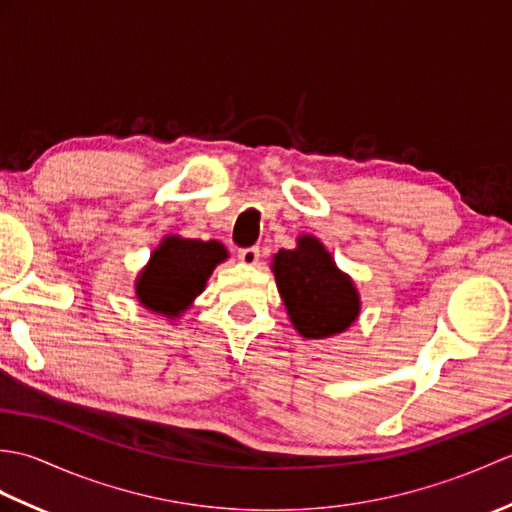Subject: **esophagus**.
Returning a JSON list of instances; mask_svg holds the SVG:
<instances>
[{
  "instance_id": "esophagus-1",
  "label": "esophagus",
  "mask_w": 512,
  "mask_h": 512,
  "mask_svg": "<svg viewBox=\"0 0 512 512\" xmlns=\"http://www.w3.org/2000/svg\"><path fill=\"white\" fill-rule=\"evenodd\" d=\"M239 262L246 264V266H255L259 262V248L257 246H250V248H242L237 253Z\"/></svg>"
}]
</instances>
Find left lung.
<instances>
[{"instance_id": "left-lung-1", "label": "left lung", "mask_w": 512, "mask_h": 512, "mask_svg": "<svg viewBox=\"0 0 512 512\" xmlns=\"http://www.w3.org/2000/svg\"><path fill=\"white\" fill-rule=\"evenodd\" d=\"M270 268L292 328L303 339L343 334L361 314V295L354 279L336 266L319 237L299 235L295 248L275 253Z\"/></svg>"}]
</instances>
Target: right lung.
I'll list each match as a JSON object with an SVG mask.
<instances>
[{"instance_id":"right-lung-1","label":"right lung","mask_w":512,"mask_h":512,"mask_svg":"<svg viewBox=\"0 0 512 512\" xmlns=\"http://www.w3.org/2000/svg\"><path fill=\"white\" fill-rule=\"evenodd\" d=\"M226 259L228 250L217 239L202 242L169 233L136 275V299L145 310L160 317L180 319L202 295L213 270Z\"/></svg>"}]
</instances>
